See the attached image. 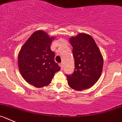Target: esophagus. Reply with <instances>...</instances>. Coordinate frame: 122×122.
Here are the masks:
<instances>
[{
    "label": "esophagus",
    "mask_w": 122,
    "mask_h": 122,
    "mask_svg": "<svg viewBox=\"0 0 122 122\" xmlns=\"http://www.w3.org/2000/svg\"><path fill=\"white\" fill-rule=\"evenodd\" d=\"M63 64L62 63H61V64H60V67H61V70H62V69H63Z\"/></svg>",
    "instance_id": "34e87169"
}]
</instances>
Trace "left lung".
Segmentation results:
<instances>
[{
  "instance_id": "1",
  "label": "left lung",
  "mask_w": 122,
  "mask_h": 122,
  "mask_svg": "<svg viewBox=\"0 0 122 122\" xmlns=\"http://www.w3.org/2000/svg\"><path fill=\"white\" fill-rule=\"evenodd\" d=\"M69 42L73 47L75 70L67 75L70 87L81 91L94 85L102 74L103 58L99 48L91 35L80 33L72 36Z\"/></svg>"
}]
</instances>
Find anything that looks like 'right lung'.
Instances as JSON below:
<instances>
[{
  "mask_svg": "<svg viewBox=\"0 0 122 122\" xmlns=\"http://www.w3.org/2000/svg\"><path fill=\"white\" fill-rule=\"evenodd\" d=\"M54 36L46 31L34 32L25 42L18 55V67L23 78L36 87L51 83L55 73L61 67L55 61V53L50 49Z\"/></svg>",
  "mask_w": 122,
  "mask_h": 122,
  "instance_id": "right-lung-1",
  "label": "right lung"
}]
</instances>
